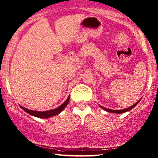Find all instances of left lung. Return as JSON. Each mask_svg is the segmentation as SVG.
<instances>
[{
    "label": "left lung",
    "instance_id": "1",
    "mask_svg": "<svg viewBox=\"0 0 158 158\" xmlns=\"http://www.w3.org/2000/svg\"><path fill=\"white\" fill-rule=\"evenodd\" d=\"M140 101H138V102H137V103H135L134 105L131 106H130V107H129V108H127V109H121V110H113V109H109L105 108V107L101 106H101V108L103 109V110L106 111V112H111V113H116V114H121V113L127 112H128V111L131 110V109L134 108L135 106H136V105H138V103H139V102H140Z\"/></svg>",
    "mask_w": 158,
    "mask_h": 158
}]
</instances>
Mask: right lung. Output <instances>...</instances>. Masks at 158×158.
<instances>
[{
	"label": "right lung",
	"mask_w": 158,
	"mask_h": 158,
	"mask_svg": "<svg viewBox=\"0 0 158 158\" xmlns=\"http://www.w3.org/2000/svg\"><path fill=\"white\" fill-rule=\"evenodd\" d=\"M69 98H70V96H69L67 99L66 100V101H65L62 105H60V106L57 107V108L52 109V110L44 111V112H38V111L31 110V109L25 108V107L22 106L20 105V107L22 109H23V110L27 113H28V114H31V115L32 116L37 117V118H51V117L60 114V113L62 112L65 108H66V106H67V104L69 103Z\"/></svg>",
	"instance_id": "1"
}]
</instances>
